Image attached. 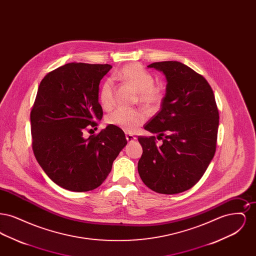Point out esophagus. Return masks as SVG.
Here are the masks:
<instances>
[{
	"label": "esophagus",
	"instance_id": "esophagus-1",
	"mask_svg": "<svg viewBox=\"0 0 256 256\" xmlns=\"http://www.w3.org/2000/svg\"><path fill=\"white\" fill-rule=\"evenodd\" d=\"M126 139L128 142H134L137 138H136L135 136H134L132 134H126Z\"/></svg>",
	"mask_w": 256,
	"mask_h": 256
}]
</instances>
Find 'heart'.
Masks as SVG:
<instances>
[{
  "mask_svg": "<svg viewBox=\"0 0 256 256\" xmlns=\"http://www.w3.org/2000/svg\"><path fill=\"white\" fill-rule=\"evenodd\" d=\"M114 80H120L130 84L138 92L139 100L142 104L152 108L158 104L162 98L161 90L154 86V78L138 63L126 65L113 74ZM98 100L104 110L112 108L114 104L113 86L110 80H106L100 86L98 92ZM146 120V114L139 110L118 108L108 115L106 121L111 124L122 128L126 132H134Z\"/></svg>",
  "mask_w": 256,
  "mask_h": 256,
  "instance_id": "1",
  "label": "heart"
}]
</instances>
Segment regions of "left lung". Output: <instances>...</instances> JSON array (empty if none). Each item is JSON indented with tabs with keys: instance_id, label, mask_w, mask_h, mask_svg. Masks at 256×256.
<instances>
[{
	"instance_id": "8db88e82",
	"label": "left lung",
	"mask_w": 256,
	"mask_h": 256,
	"mask_svg": "<svg viewBox=\"0 0 256 256\" xmlns=\"http://www.w3.org/2000/svg\"><path fill=\"white\" fill-rule=\"evenodd\" d=\"M164 74L167 86L161 110L144 128L158 136H139L142 182L152 191L172 195L192 188L214 158L219 111L206 80L178 61L148 66ZM162 144L156 145V138Z\"/></svg>"
}]
</instances>
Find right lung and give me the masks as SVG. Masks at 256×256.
<instances>
[{"label":"right lung","mask_w":256,"mask_h":256,"mask_svg":"<svg viewBox=\"0 0 256 256\" xmlns=\"http://www.w3.org/2000/svg\"><path fill=\"white\" fill-rule=\"evenodd\" d=\"M111 68L68 63L47 74L38 87L30 112L34 154L50 178L66 190L96 189L128 143L122 130L111 124L84 137L102 118L98 86Z\"/></svg>","instance_id":"obj_1"}]
</instances>
